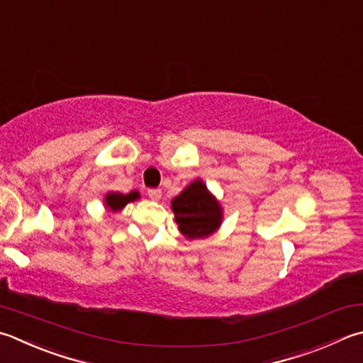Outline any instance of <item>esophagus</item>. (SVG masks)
I'll list each match as a JSON object with an SVG mask.
<instances>
[{
    "mask_svg": "<svg viewBox=\"0 0 363 363\" xmlns=\"http://www.w3.org/2000/svg\"><path fill=\"white\" fill-rule=\"evenodd\" d=\"M147 194H148V197H150V199H152V201H160L161 196H162L161 189H148Z\"/></svg>",
    "mask_w": 363,
    "mask_h": 363,
    "instance_id": "esophagus-1",
    "label": "esophagus"
}]
</instances>
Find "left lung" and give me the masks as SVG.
I'll return each mask as SVG.
<instances>
[{"instance_id":"1","label":"left lung","mask_w":363,"mask_h":363,"mask_svg":"<svg viewBox=\"0 0 363 363\" xmlns=\"http://www.w3.org/2000/svg\"><path fill=\"white\" fill-rule=\"evenodd\" d=\"M172 210L180 232L189 240L211 235L223 223L220 202L199 179L174 197Z\"/></svg>"}]
</instances>
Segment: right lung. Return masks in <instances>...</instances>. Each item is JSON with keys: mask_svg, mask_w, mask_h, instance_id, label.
<instances>
[{"mask_svg": "<svg viewBox=\"0 0 363 363\" xmlns=\"http://www.w3.org/2000/svg\"><path fill=\"white\" fill-rule=\"evenodd\" d=\"M140 194L138 191H131L129 194H121V193H108L104 197V205L112 211H120L123 207H126L129 202L138 201Z\"/></svg>", "mask_w": 363, "mask_h": 363, "instance_id": "1", "label": "right lung"}]
</instances>
